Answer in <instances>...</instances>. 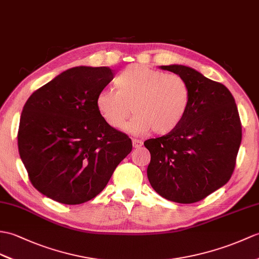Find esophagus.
<instances>
[{
    "mask_svg": "<svg viewBox=\"0 0 259 259\" xmlns=\"http://www.w3.org/2000/svg\"><path fill=\"white\" fill-rule=\"evenodd\" d=\"M142 141L141 140H138V139H134L132 140V146H134V148L136 149H139L142 147Z\"/></svg>",
    "mask_w": 259,
    "mask_h": 259,
    "instance_id": "obj_1",
    "label": "esophagus"
}]
</instances>
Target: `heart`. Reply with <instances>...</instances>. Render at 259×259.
<instances>
[{
	"label": "heart",
	"instance_id": "b5f03b06",
	"mask_svg": "<svg viewBox=\"0 0 259 259\" xmlns=\"http://www.w3.org/2000/svg\"><path fill=\"white\" fill-rule=\"evenodd\" d=\"M115 85L117 90H101L95 101L99 116L111 128L122 127L131 106L136 116L123 128L130 134L153 130L155 135H169L183 121L190 89L179 75L135 64L117 76Z\"/></svg>",
	"mask_w": 259,
	"mask_h": 259
}]
</instances>
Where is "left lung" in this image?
<instances>
[{"label":"left lung","mask_w":259,"mask_h":259,"mask_svg":"<svg viewBox=\"0 0 259 259\" xmlns=\"http://www.w3.org/2000/svg\"><path fill=\"white\" fill-rule=\"evenodd\" d=\"M182 77L190 102L178 129L144 141L151 161L148 179L166 200L191 204L205 198L231 179L242 141L237 106L224 85L184 65L160 66Z\"/></svg>","instance_id":"1"}]
</instances>
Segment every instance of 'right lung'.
<instances>
[{
  "mask_svg": "<svg viewBox=\"0 0 259 259\" xmlns=\"http://www.w3.org/2000/svg\"><path fill=\"white\" fill-rule=\"evenodd\" d=\"M112 71L105 66L69 68L23 107L20 157L34 188L54 201L76 205L92 200L131 152L130 138L108 125L95 104Z\"/></svg>",
  "mask_w": 259,
  "mask_h": 259,
  "instance_id": "right-lung-1",
  "label": "right lung"
}]
</instances>
